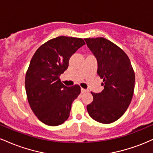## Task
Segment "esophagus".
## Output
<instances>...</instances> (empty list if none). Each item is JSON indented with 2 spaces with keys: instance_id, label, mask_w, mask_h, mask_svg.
<instances>
[{
  "instance_id": "esophagus-1",
  "label": "esophagus",
  "mask_w": 153,
  "mask_h": 153,
  "mask_svg": "<svg viewBox=\"0 0 153 153\" xmlns=\"http://www.w3.org/2000/svg\"><path fill=\"white\" fill-rule=\"evenodd\" d=\"M88 92V91L86 90V89H84V88H81V93L82 94H85V93Z\"/></svg>"
}]
</instances>
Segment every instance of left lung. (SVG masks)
<instances>
[{
  "instance_id": "8db88e82",
  "label": "left lung",
  "mask_w": 153,
  "mask_h": 153,
  "mask_svg": "<svg viewBox=\"0 0 153 153\" xmlns=\"http://www.w3.org/2000/svg\"><path fill=\"white\" fill-rule=\"evenodd\" d=\"M97 59V73L104 86L101 93L91 92L94 100L87 106L88 114L96 122L110 124L120 118L130 104L135 75L127 54L103 37L84 39Z\"/></svg>"
}]
</instances>
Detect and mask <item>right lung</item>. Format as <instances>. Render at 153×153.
Returning a JSON list of instances; mask_svg holds the SVG:
<instances>
[{
  "label": "right lung",
  "instance_id": "add662e5",
  "mask_svg": "<svg viewBox=\"0 0 153 153\" xmlns=\"http://www.w3.org/2000/svg\"><path fill=\"white\" fill-rule=\"evenodd\" d=\"M85 44L81 38L58 36L41 45L31 59L25 77L26 96L32 111L47 125L58 126L69 117L80 87L65 86L59 76L68 69L71 56Z\"/></svg>",
  "mask_w": 153,
  "mask_h": 153
}]
</instances>
